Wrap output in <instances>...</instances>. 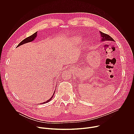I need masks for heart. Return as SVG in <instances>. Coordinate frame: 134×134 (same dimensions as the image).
Listing matches in <instances>:
<instances>
[{
  "label": "heart",
  "instance_id": "heart-1",
  "mask_svg": "<svg viewBox=\"0 0 134 134\" xmlns=\"http://www.w3.org/2000/svg\"><path fill=\"white\" fill-rule=\"evenodd\" d=\"M80 41V38L79 37H74L71 40V42L73 44H77Z\"/></svg>",
  "mask_w": 134,
  "mask_h": 134
}]
</instances>
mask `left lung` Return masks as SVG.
I'll return each instance as SVG.
<instances>
[{"label":"left lung","instance_id":"left-lung-1","mask_svg":"<svg viewBox=\"0 0 134 134\" xmlns=\"http://www.w3.org/2000/svg\"><path fill=\"white\" fill-rule=\"evenodd\" d=\"M101 36L102 37V41H114V40L112 39V38L108 34H107L105 33H104L102 32H100Z\"/></svg>","mask_w":134,"mask_h":134}]
</instances>
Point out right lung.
Masks as SVG:
<instances>
[{"label": "right lung", "mask_w": 134, "mask_h": 134, "mask_svg": "<svg viewBox=\"0 0 134 134\" xmlns=\"http://www.w3.org/2000/svg\"><path fill=\"white\" fill-rule=\"evenodd\" d=\"M37 32H35V33H34L33 34H32V35H31V36H29V37H26V38H25V39H24L22 41H21L20 43L18 44V45L17 46V47H19V46H20L21 45H22V44H24V43H27V42H31V41H33L34 40V39H35V38L36 37V35H37ZM54 92H55V91H54ZM54 93H53V95L52 96V97L49 100H48V101H47L46 102H43V103H42V104H44V103H47V102H49V101H51V100L52 99V98H53V95H54Z\"/></svg>", "instance_id": "add662e5"}]
</instances>
